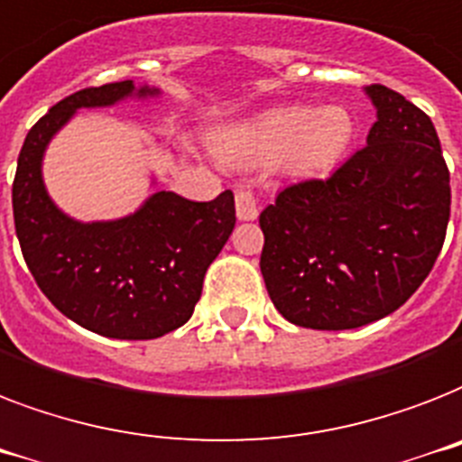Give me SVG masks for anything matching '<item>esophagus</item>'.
Here are the masks:
<instances>
[{"label": "esophagus", "mask_w": 462, "mask_h": 462, "mask_svg": "<svg viewBox=\"0 0 462 462\" xmlns=\"http://www.w3.org/2000/svg\"><path fill=\"white\" fill-rule=\"evenodd\" d=\"M260 214V208H257V200L250 190H238L236 193V217L241 221H254Z\"/></svg>", "instance_id": "esophagus-1"}]
</instances>
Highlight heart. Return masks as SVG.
<instances>
[{"label":"heart","mask_w":462,"mask_h":462,"mask_svg":"<svg viewBox=\"0 0 462 462\" xmlns=\"http://www.w3.org/2000/svg\"><path fill=\"white\" fill-rule=\"evenodd\" d=\"M353 116L338 105L279 106L253 121L228 126L214 147L224 162L245 167L279 164L289 176H319L343 160L353 140Z\"/></svg>","instance_id":"heart-1"}]
</instances>
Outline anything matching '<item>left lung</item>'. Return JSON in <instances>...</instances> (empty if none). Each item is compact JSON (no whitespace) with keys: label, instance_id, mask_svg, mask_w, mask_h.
<instances>
[{"label":"left lung","instance_id":"8db88e82","mask_svg":"<svg viewBox=\"0 0 462 462\" xmlns=\"http://www.w3.org/2000/svg\"><path fill=\"white\" fill-rule=\"evenodd\" d=\"M367 145L327 180L283 188L260 214V269L274 308L308 329H357L396 312L434 267L451 186L434 124L367 85Z\"/></svg>","mask_w":462,"mask_h":462}]
</instances>
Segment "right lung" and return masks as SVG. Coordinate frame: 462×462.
<instances>
[{
    "mask_svg": "<svg viewBox=\"0 0 462 462\" xmlns=\"http://www.w3.org/2000/svg\"><path fill=\"white\" fill-rule=\"evenodd\" d=\"M160 95L133 80L73 92L28 131L18 154L11 200L25 264L61 315L109 338H157L190 319L205 272L236 226L234 193L193 202L154 190L126 217L80 221L50 198L42 160L79 109Z\"/></svg>",
    "mask_w": 462,
    "mask_h": 462,
    "instance_id": "add662e5",
    "label": "right lung"
}]
</instances>
